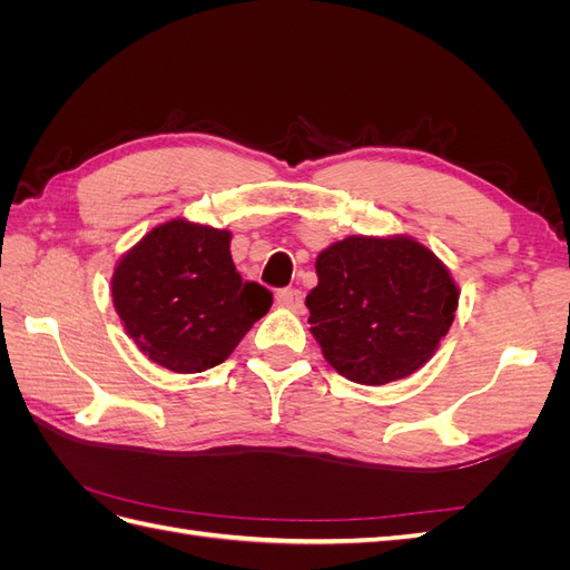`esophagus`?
<instances>
[{
  "label": "esophagus",
  "instance_id": "esophagus-1",
  "mask_svg": "<svg viewBox=\"0 0 570 570\" xmlns=\"http://www.w3.org/2000/svg\"><path fill=\"white\" fill-rule=\"evenodd\" d=\"M275 302H278L285 308H292V312H302V308H304V295H302V289H297V287L281 289L278 295H275Z\"/></svg>",
  "mask_w": 570,
  "mask_h": 570
}]
</instances>
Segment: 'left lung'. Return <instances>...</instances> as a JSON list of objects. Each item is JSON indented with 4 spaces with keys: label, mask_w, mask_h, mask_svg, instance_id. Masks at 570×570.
I'll list each match as a JSON object with an SVG mask.
<instances>
[{
    "label": "left lung",
    "mask_w": 570,
    "mask_h": 570,
    "mask_svg": "<svg viewBox=\"0 0 570 570\" xmlns=\"http://www.w3.org/2000/svg\"><path fill=\"white\" fill-rule=\"evenodd\" d=\"M306 295L312 335L352 383L385 385L416 373L450 333L459 287L440 258L409 235H350L316 258Z\"/></svg>",
    "instance_id": "8db88e82"
}]
</instances>
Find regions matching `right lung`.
<instances>
[{"mask_svg": "<svg viewBox=\"0 0 570 570\" xmlns=\"http://www.w3.org/2000/svg\"><path fill=\"white\" fill-rule=\"evenodd\" d=\"M230 237V230L174 218L118 258L114 308L154 364L174 373L214 368L268 314L273 295L235 271Z\"/></svg>", "mask_w": 570, "mask_h": 570, "instance_id": "obj_1", "label": "right lung"}]
</instances>
